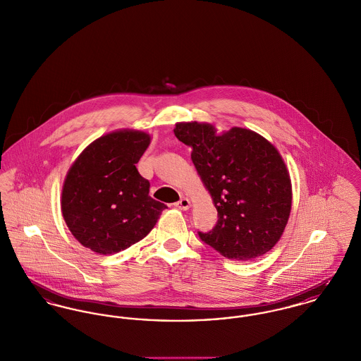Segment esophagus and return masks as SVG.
I'll return each instance as SVG.
<instances>
[{"label": "esophagus", "mask_w": 361, "mask_h": 361, "mask_svg": "<svg viewBox=\"0 0 361 361\" xmlns=\"http://www.w3.org/2000/svg\"><path fill=\"white\" fill-rule=\"evenodd\" d=\"M175 207H176L178 209H180V211H188V209L192 207V201H190L188 197H182V198L175 204Z\"/></svg>", "instance_id": "obj_1"}]
</instances>
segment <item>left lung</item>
<instances>
[{"mask_svg": "<svg viewBox=\"0 0 361 361\" xmlns=\"http://www.w3.org/2000/svg\"><path fill=\"white\" fill-rule=\"evenodd\" d=\"M175 137L216 207L217 223L200 238L230 260L247 262L281 240L291 211V180L278 149L242 127L217 133L211 123L179 121Z\"/></svg>", "mask_w": 361, "mask_h": 361, "instance_id": "1", "label": "left lung"}]
</instances>
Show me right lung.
Listing matches in <instances>:
<instances>
[{
	"instance_id": "right-lung-1",
	"label": "right lung",
	"mask_w": 361,
	"mask_h": 361,
	"mask_svg": "<svg viewBox=\"0 0 361 361\" xmlns=\"http://www.w3.org/2000/svg\"><path fill=\"white\" fill-rule=\"evenodd\" d=\"M150 144L140 130L101 135L76 157L61 190V212L85 247L114 255L145 238L164 204L149 195V182L135 167Z\"/></svg>"
}]
</instances>
